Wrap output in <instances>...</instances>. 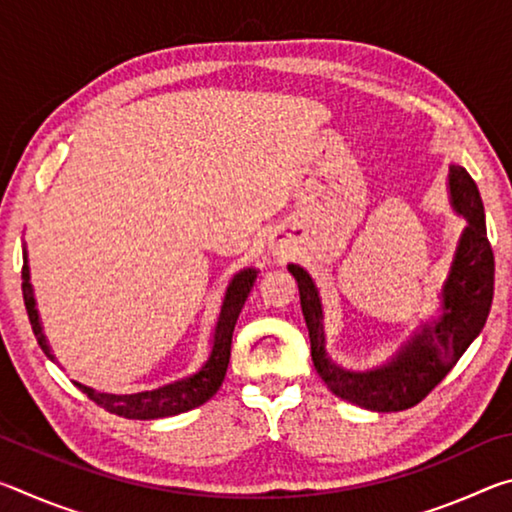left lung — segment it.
<instances>
[{"label":"left lung","instance_id":"8db88e82","mask_svg":"<svg viewBox=\"0 0 512 512\" xmlns=\"http://www.w3.org/2000/svg\"><path fill=\"white\" fill-rule=\"evenodd\" d=\"M449 192L456 212L467 219V228L458 241L452 271L443 289V316L436 323L422 325L420 332L404 343L386 366L368 372H350L329 361L316 284L311 282L305 268L289 264V273L298 282L314 368L329 391L361 409L388 413L411 409L422 402L456 366L488 320L492 293H495V255L485 232L479 189L470 173L452 164Z\"/></svg>","mask_w":512,"mask_h":512}]
</instances>
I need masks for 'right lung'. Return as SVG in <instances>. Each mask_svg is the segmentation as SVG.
Segmentation results:
<instances>
[{
    "mask_svg": "<svg viewBox=\"0 0 512 512\" xmlns=\"http://www.w3.org/2000/svg\"><path fill=\"white\" fill-rule=\"evenodd\" d=\"M255 277H257V273L253 271V268H246V271L235 275V280H232V284L228 287V293H225L219 323H216L212 354H210V359H207L205 366L196 372V375L187 377L183 381H176V384L162 386V388H158V391H146V393H135V395H110V393L92 391V388L83 386V384H76V386H79L92 402H97L101 409L121 415V418H131V420L169 418V415H178V413H185L189 409L201 406L203 402L210 400V397L219 391L223 384L225 370H228V363H230L232 332H235L241 307H244L248 293H250V289H253ZM22 296H24V307H27V314L31 320L33 334H36V339H38V345L49 359H54V354H51L49 345H47L45 334H42V325H40L38 309H36V298H33V289L29 282L27 253H24V266H22Z\"/></svg>",
    "mask_w": 512,
    "mask_h": 512,
    "instance_id": "right-lung-1",
    "label": "right lung"
}]
</instances>
